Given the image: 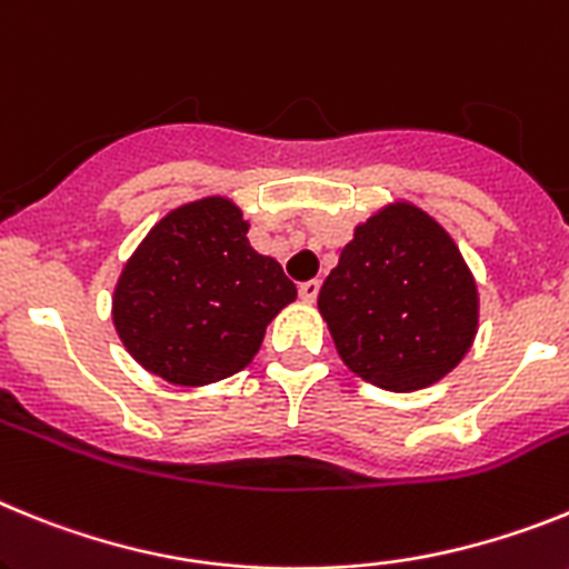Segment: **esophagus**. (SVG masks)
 Returning <instances> with one entry per match:
<instances>
[{
    "mask_svg": "<svg viewBox=\"0 0 569 569\" xmlns=\"http://www.w3.org/2000/svg\"><path fill=\"white\" fill-rule=\"evenodd\" d=\"M300 300H306V303H315L320 295V280H306V283H300Z\"/></svg>",
    "mask_w": 569,
    "mask_h": 569,
    "instance_id": "esophagus-1",
    "label": "esophagus"
}]
</instances>
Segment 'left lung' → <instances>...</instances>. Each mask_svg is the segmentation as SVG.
Wrapping results in <instances>:
<instances>
[{"instance_id":"left-lung-1","label":"left lung","mask_w":569,"mask_h":569,"mask_svg":"<svg viewBox=\"0 0 569 569\" xmlns=\"http://www.w3.org/2000/svg\"><path fill=\"white\" fill-rule=\"evenodd\" d=\"M338 355L389 392L441 380L472 346L476 280L452 237L409 202L355 229L318 295Z\"/></svg>"}]
</instances>
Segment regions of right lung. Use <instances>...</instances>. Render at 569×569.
Returning a JSON list of instances; mask_svg holds the SVG:
<instances>
[{
  "mask_svg": "<svg viewBox=\"0 0 569 569\" xmlns=\"http://www.w3.org/2000/svg\"><path fill=\"white\" fill-rule=\"evenodd\" d=\"M223 197L162 217L113 291V326L168 383L202 387L249 367L271 318L298 298L278 260L257 254Z\"/></svg>",
  "mask_w": 569,
  "mask_h": 569,
  "instance_id": "add662e5",
  "label": "right lung"
}]
</instances>
